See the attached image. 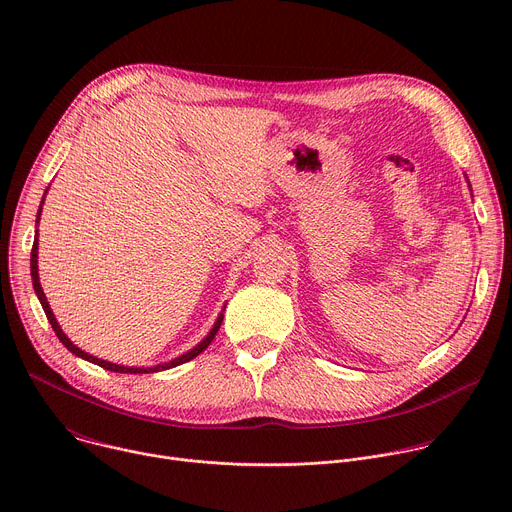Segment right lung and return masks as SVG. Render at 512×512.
<instances>
[{
	"label": "right lung",
	"instance_id": "add662e5",
	"mask_svg": "<svg viewBox=\"0 0 512 512\" xmlns=\"http://www.w3.org/2000/svg\"><path fill=\"white\" fill-rule=\"evenodd\" d=\"M42 204H44V198H42V202H40V210H38V216H36V223L40 221V212H42ZM30 271H32V285H34V291H36V296H38V300H40V304H42V308H44V314H46V318H48V322H50V326H52V330L56 332V336H58V340L72 352V354H77L79 358H85V360H89V362H93V364H99V367H103V369H107V371H113V373H127V375H137V373H158V371H168V369H174V367H178V364H182V362H188V360H192V358H196L210 342H212V338L216 336V332H218V328H221V324H223V314L216 318V322H214V326L210 328V332L206 334V338L202 340V342H198L192 350H188V352H184L182 356H178V358H174V360H170V362H164V364H158V367H148V369H143V367H123V364H115V362H107V360H101V358H97V356H93V354H89V352H85V350H81L77 344H72L70 340H68V336L62 332V328L58 326V322H56V318H54V314H52V310H50V306H48V300H46V296H44V291H42V285H40V277H38V231H36V237H34V245H32V257H30Z\"/></svg>",
	"mask_w": 512,
	"mask_h": 512
}]
</instances>
